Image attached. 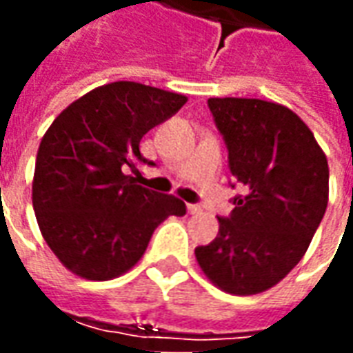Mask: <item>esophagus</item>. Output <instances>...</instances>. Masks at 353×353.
I'll return each instance as SVG.
<instances>
[{"instance_id": "1", "label": "esophagus", "mask_w": 353, "mask_h": 353, "mask_svg": "<svg viewBox=\"0 0 353 353\" xmlns=\"http://www.w3.org/2000/svg\"><path fill=\"white\" fill-rule=\"evenodd\" d=\"M187 212H189V214H192V215H196V214H200V212H202V208H200L199 204H187Z\"/></svg>"}]
</instances>
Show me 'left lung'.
<instances>
[{"instance_id":"obj_1","label":"left lung","mask_w":353,"mask_h":353,"mask_svg":"<svg viewBox=\"0 0 353 353\" xmlns=\"http://www.w3.org/2000/svg\"><path fill=\"white\" fill-rule=\"evenodd\" d=\"M208 108L245 192L230 200L234 210L219 217L215 240L194 255L217 288L255 295L303 259L325 214L329 166L310 128L280 103L210 98Z\"/></svg>"}]
</instances>
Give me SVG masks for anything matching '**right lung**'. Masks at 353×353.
I'll use <instances>...</instances> for the list:
<instances>
[{"label": "right lung", "mask_w": 353, "mask_h": 353, "mask_svg": "<svg viewBox=\"0 0 353 353\" xmlns=\"http://www.w3.org/2000/svg\"><path fill=\"white\" fill-rule=\"evenodd\" d=\"M185 101L117 81L75 100L50 124L37 151L32 200L45 242L73 274L96 281L121 276L168 215H185V202L130 176L138 162L153 166L139 153L141 138Z\"/></svg>", "instance_id": "1"}]
</instances>
